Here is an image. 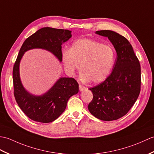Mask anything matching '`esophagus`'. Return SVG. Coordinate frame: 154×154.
Instances as JSON below:
<instances>
[{
  "mask_svg": "<svg viewBox=\"0 0 154 154\" xmlns=\"http://www.w3.org/2000/svg\"><path fill=\"white\" fill-rule=\"evenodd\" d=\"M85 89H86V87H84V86H82V85H79V90H80V91H83V90H84Z\"/></svg>",
  "mask_w": 154,
  "mask_h": 154,
  "instance_id": "34e87169",
  "label": "esophagus"
}]
</instances>
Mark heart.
Listing matches in <instances>:
<instances>
[{
	"instance_id": "obj_1",
	"label": "heart",
	"mask_w": 154,
	"mask_h": 154,
	"mask_svg": "<svg viewBox=\"0 0 154 154\" xmlns=\"http://www.w3.org/2000/svg\"><path fill=\"white\" fill-rule=\"evenodd\" d=\"M62 60L68 73L72 75L80 66V79L100 83L111 73L115 60V51L111 45L91 39L74 42L69 51H63Z\"/></svg>"
}]
</instances>
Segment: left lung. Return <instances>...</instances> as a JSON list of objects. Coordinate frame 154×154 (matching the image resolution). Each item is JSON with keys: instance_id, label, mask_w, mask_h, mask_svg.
<instances>
[{"instance_id": "1", "label": "left lung", "mask_w": 154, "mask_h": 154, "mask_svg": "<svg viewBox=\"0 0 154 154\" xmlns=\"http://www.w3.org/2000/svg\"><path fill=\"white\" fill-rule=\"evenodd\" d=\"M96 33L108 37L117 57L106 80L90 88L93 99L88 109L100 120L114 121L125 116L137 100L141 87L140 64L131 44L124 36L111 30L97 31Z\"/></svg>"}]
</instances>
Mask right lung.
<instances>
[{
  "mask_svg": "<svg viewBox=\"0 0 154 154\" xmlns=\"http://www.w3.org/2000/svg\"><path fill=\"white\" fill-rule=\"evenodd\" d=\"M71 36L69 30L43 28L28 37L20 49L12 72L14 95L20 108L34 121L48 123L56 120L65 110L69 98L78 92V83L73 78H61L46 94L34 96L25 90L20 81V61L26 51L35 48L48 50L62 61L61 45Z\"/></svg>",
  "mask_w": 154,
  "mask_h": 154,
  "instance_id": "right-lung-1",
  "label": "right lung"
}]
</instances>
